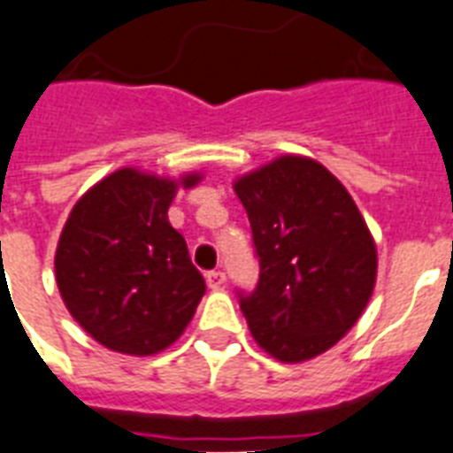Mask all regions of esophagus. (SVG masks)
Wrapping results in <instances>:
<instances>
[{
	"mask_svg": "<svg viewBox=\"0 0 453 453\" xmlns=\"http://www.w3.org/2000/svg\"><path fill=\"white\" fill-rule=\"evenodd\" d=\"M206 285L211 289H220L226 285V273L223 271H209L206 273Z\"/></svg>",
	"mask_w": 453,
	"mask_h": 453,
	"instance_id": "obj_1",
	"label": "esophagus"
}]
</instances>
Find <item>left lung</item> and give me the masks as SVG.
Here are the masks:
<instances>
[{
	"instance_id": "8db88e82",
	"label": "left lung",
	"mask_w": 453,
	"mask_h": 453,
	"mask_svg": "<svg viewBox=\"0 0 453 453\" xmlns=\"http://www.w3.org/2000/svg\"><path fill=\"white\" fill-rule=\"evenodd\" d=\"M250 216L258 282L237 292L254 340L299 364L349 333L372 295L378 254L364 216L319 161L280 157L234 182Z\"/></svg>"
}]
</instances>
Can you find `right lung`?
<instances>
[{
    "label": "right lung",
    "instance_id": "right-lung-1",
    "mask_svg": "<svg viewBox=\"0 0 453 453\" xmlns=\"http://www.w3.org/2000/svg\"><path fill=\"white\" fill-rule=\"evenodd\" d=\"M199 175H185L192 188ZM178 182L120 168L81 196L58 237L57 285L85 333L150 357L188 327L206 292L188 244L168 223Z\"/></svg>",
    "mask_w": 453,
    "mask_h": 453
}]
</instances>
